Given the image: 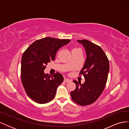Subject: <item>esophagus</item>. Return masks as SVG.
Wrapping results in <instances>:
<instances>
[{
    "instance_id": "1",
    "label": "esophagus",
    "mask_w": 129,
    "mask_h": 129,
    "mask_svg": "<svg viewBox=\"0 0 129 129\" xmlns=\"http://www.w3.org/2000/svg\"><path fill=\"white\" fill-rule=\"evenodd\" d=\"M64 82H69L71 81V80H69V79H67V78H66V79H64Z\"/></svg>"
}]
</instances>
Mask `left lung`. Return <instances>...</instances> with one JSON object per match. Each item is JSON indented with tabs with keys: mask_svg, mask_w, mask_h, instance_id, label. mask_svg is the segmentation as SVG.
Wrapping results in <instances>:
<instances>
[{
	"mask_svg": "<svg viewBox=\"0 0 129 129\" xmlns=\"http://www.w3.org/2000/svg\"><path fill=\"white\" fill-rule=\"evenodd\" d=\"M83 45L87 58L80 73L84 77L83 84L74 80L76 89L71 92L72 99L80 105L92 104L103 92L109 71L108 58L100 46L87 40H77Z\"/></svg>",
	"mask_w": 129,
	"mask_h": 129,
	"instance_id": "left-lung-1",
	"label": "left lung"
}]
</instances>
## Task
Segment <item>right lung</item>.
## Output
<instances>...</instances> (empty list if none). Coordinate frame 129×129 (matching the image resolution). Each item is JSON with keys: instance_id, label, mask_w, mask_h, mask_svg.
<instances>
[{"instance_id": "1", "label": "right lung", "mask_w": 129, "mask_h": 129, "mask_svg": "<svg viewBox=\"0 0 129 129\" xmlns=\"http://www.w3.org/2000/svg\"><path fill=\"white\" fill-rule=\"evenodd\" d=\"M71 41L68 39L47 37L31 44L21 58V79L26 93L38 103L52 101L63 77L56 73L51 76L44 73L46 65L55 60L57 50Z\"/></svg>"}]
</instances>
